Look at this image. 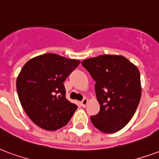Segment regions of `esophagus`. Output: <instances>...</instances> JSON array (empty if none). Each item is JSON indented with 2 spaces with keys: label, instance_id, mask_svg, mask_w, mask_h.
<instances>
[{
  "label": "esophagus",
  "instance_id": "esophagus-1",
  "mask_svg": "<svg viewBox=\"0 0 159 159\" xmlns=\"http://www.w3.org/2000/svg\"><path fill=\"white\" fill-rule=\"evenodd\" d=\"M88 103H89V99H88L87 98H84L83 99V101L81 102V103H82L83 107H86V105L88 104Z\"/></svg>",
  "mask_w": 159,
  "mask_h": 159
}]
</instances>
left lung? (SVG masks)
<instances>
[{
    "instance_id": "8db88e82",
    "label": "left lung",
    "mask_w": 159,
    "mask_h": 159,
    "mask_svg": "<svg viewBox=\"0 0 159 159\" xmlns=\"http://www.w3.org/2000/svg\"><path fill=\"white\" fill-rule=\"evenodd\" d=\"M94 80L96 97L100 104L98 115L91 116L95 127L105 133L121 130L132 118L142 94L138 68L122 56L103 55L82 62Z\"/></svg>"
}]
</instances>
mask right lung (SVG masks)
Listing matches in <instances>:
<instances>
[{
  "mask_svg": "<svg viewBox=\"0 0 159 159\" xmlns=\"http://www.w3.org/2000/svg\"><path fill=\"white\" fill-rule=\"evenodd\" d=\"M80 64L78 60L43 54L29 60L17 78V91L24 111L34 124L56 130L70 121L77 109L66 98L63 83Z\"/></svg>",
  "mask_w": 159,
  "mask_h": 159,
  "instance_id": "1",
  "label": "right lung"
}]
</instances>
